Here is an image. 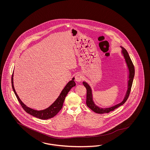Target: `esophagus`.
I'll use <instances>...</instances> for the list:
<instances>
[{"mask_svg": "<svg viewBox=\"0 0 150 150\" xmlns=\"http://www.w3.org/2000/svg\"><path fill=\"white\" fill-rule=\"evenodd\" d=\"M75 80H76V81L80 82L82 80V75L81 74L78 73L77 74H76V75H75Z\"/></svg>", "mask_w": 150, "mask_h": 150, "instance_id": "1", "label": "esophagus"}]
</instances>
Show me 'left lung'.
Listing matches in <instances>:
<instances>
[{"label":"left lung","mask_w":150,"mask_h":150,"mask_svg":"<svg viewBox=\"0 0 150 150\" xmlns=\"http://www.w3.org/2000/svg\"><path fill=\"white\" fill-rule=\"evenodd\" d=\"M121 48H122V53L124 57V58L125 59V62L127 63V67H128L129 70V80L128 81V88H127V93L124 97V99L123 100V101L121 103H119L118 105H115L114 106H113V107H109V108H102L98 107L94 103V102L93 101L91 87L88 85V83H87L86 82H83V85H84V86L86 87L87 90V105L92 110H93V112H95L97 113H108L110 111H113L114 109L117 108L119 106L124 104L125 102L127 100L129 95H130L131 88H132V82H133V79H134V77L135 75V69H134V66L133 65L132 60L130 59V56L128 54L127 51L125 48H124L123 47H121Z\"/></svg>","instance_id":"1"}]
</instances>
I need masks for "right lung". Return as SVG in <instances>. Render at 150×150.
<instances>
[{
  "label": "right lung",
  "mask_w": 150,
  "mask_h": 150,
  "mask_svg": "<svg viewBox=\"0 0 150 150\" xmlns=\"http://www.w3.org/2000/svg\"><path fill=\"white\" fill-rule=\"evenodd\" d=\"M11 84H12V87H13V91H14L15 95L16 96V98L18 100L20 104L23 107V109L25 110V111L26 112H27V113L31 114V115L35 117H36V118H39L41 119H45V120L53 118L54 117L55 115L57 114V113L62 108L64 101L68 93L71 90V88L72 87L76 85V83L74 81V78H73L72 80L69 82L68 83H67V85L64 88L63 90L62 91L61 93L60 94L58 98L55 100L54 102L51 105L50 107H49L48 108L44 109V110H36L31 109V108L27 107L18 97V95H17L15 90L14 88V84H13V73L12 74V77H11Z\"/></svg>",
  "instance_id": "1"
}]
</instances>
